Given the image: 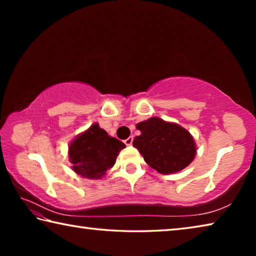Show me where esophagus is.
Returning a JSON list of instances; mask_svg holds the SVG:
<instances>
[{
  "label": "esophagus",
  "mask_w": 256,
  "mask_h": 256,
  "mask_svg": "<svg viewBox=\"0 0 256 256\" xmlns=\"http://www.w3.org/2000/svg\"><path fill=\"white\" fill-rule=\"evenodd\" d=\"M132 142H133V136H130V138H126V140L124 141V144H126V146H131Z\"/></svg>",
  "instance_id": "esophagus-1"
}]
</instances>
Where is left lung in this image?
<instances>
[{"label":"left lung","mask_w":256,"mask_h":256,"mask_svg":"<svg viewBox=\"0 0 256 256\" xmlns=\"http://www.w3.org/2000/svg\"><path fill=\"white\" fill-rule=\"evenodd\" d=\"M141 131L133 146L144 156L146 162L160 174L180 172L193 162L196 146L193 136L178 124L151 118L136 124Z\"/></svg>","instance_id":"left-lung-1"}]
</instances>
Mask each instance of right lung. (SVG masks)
<instances>
[{
	"mask_svg": "<svg viewBox=\"0 0 256 256\" xmlns=\"http://www.w3.org/2000/svg\"><path fill=\"white\" fill-rule=\"evenodd\" d=\"M124 148L123 142L110 136L94 123L71 142L68 158L78 175L89 180L102 178L114 166L118 152Z\"/></svg>",
	"mask_w": 256,
	"mask_h": 256,
	"instance_id": "1",
	"label": "right lung"
}]
</instances>
